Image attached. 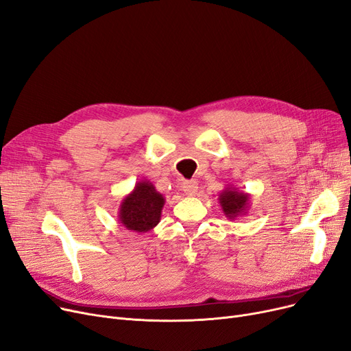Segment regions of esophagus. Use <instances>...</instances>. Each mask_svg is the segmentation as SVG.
Returning <instances> with one entry per match:
<instances>
[{"label": "esophagus", "instance_id": "obj_1", "mask_svg": "<svg viewBox=\"0 0 351 351\" xmlns=\"http://www.w3.org/2000/svg\"><path fill=\"white\" fill-rule=\"evenodd\" d=\"M197 190H199V186L195 181H184L183 183V191L187 194V195H195L197 194Z\"/></svg>", "mask_w": 351, "mask_h": 351}]
</instances>
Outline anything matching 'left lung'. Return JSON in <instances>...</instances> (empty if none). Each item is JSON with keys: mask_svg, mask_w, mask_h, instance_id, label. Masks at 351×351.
Listing matches in <instances>:
<instances>
[{"mask_svg": "<svg viewBox=\"0 0 351 351\" xmlns=\"http://www.w3.org/2000/svg\"><path fill=\"white\" fill-rule=\"evenodd\" d=\"M219 203L224 216L234 220L236 217L245 216L247 213L250 195L247 193L239 191L236 187L228 186L219 194Z\"/></svg>", "mask_w": 351, "mask_h": 351, "instance_id": "left-lung-1", "label": "left lung"}]
</instances>
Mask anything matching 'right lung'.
Wrapping results in <instances>:
<instances>
[{"instance_id": "right-lung-1", "label": "right lung", "mask_w": 351, "mask_h": 351, "mask_svg": "<svg viewBox=\"0 0 351 351\" xmlns=\"http://www.w3.org/2000/svg\"><path fill=\"white\" fill-rule=\"evenodd\" d=\"M165 199L152 183L138 181L134 190L125 195L119 206L118 217L122 226L136 233H147L157 226Z\"/></svg>"}]
</instances>
